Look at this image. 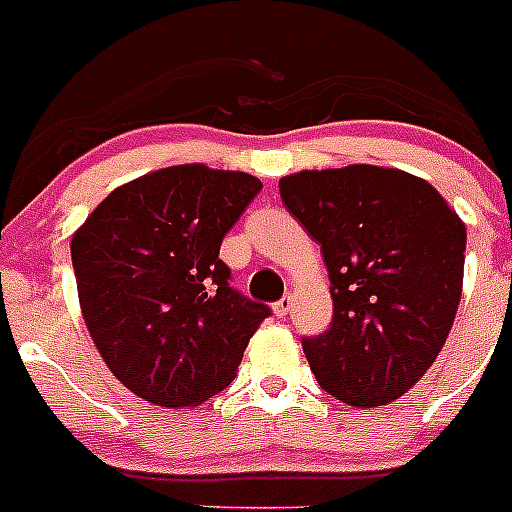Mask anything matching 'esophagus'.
I'll return each mask as SVG.
<instances>
[{
    "instance_id": "34e87169",
    "label": "esophagus",
    "mask_w": 512,
    "mask_h": 512,
    "mask_svg": "<svg viewBox=\"0 0 512 512\" xmlns=\"http://www.w3.org/2000/svg\"><path fill=\"white\" fill-rule=\"evenodd\" d=\"M290 308H293V295H283V298L275 303V315H280V318H285V315L290 313Z\"/></svg>"
}]
</instances>
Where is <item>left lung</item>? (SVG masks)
Segmentation results:
<instances>
[{"label": "left lung", "instance_id": "1", "mask_svg": "<svg viewBox=\"0 0 512 512\" xmlns=\"http://www.w3.org/2000/svg\"><path fill=\"white\" fill-rule=\"evenodd\" d=\"M280 197L331 278V326L303 338L310 371L351 407L399 399L455 323L465 224L432 184L369 164L285 176Z\"/></svg>", "mask_w": 512, "mask_h": 512}]
</instances>
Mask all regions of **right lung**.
Returning a JSON list of instances; mask_svg holds the SVG:
<instances>
[{
  "label": "right lung",
  "instance_id": "right-lung-1",
  "mask_svg": "<svg viewBox=\"0 0 512 512\" xmlns=\"http://www.w3.org/2000/svg\"><path fill=\"white\" fill-rule=\"evenodd\" d=\"M260 179L181 164L111 191L73 234L85 326L108 369L156 407H197L240 366L270 308L229 285L219 245Z\"/></svg>",
  "mask_w": 512,
  "mask_h": 512
}]
</instances>
